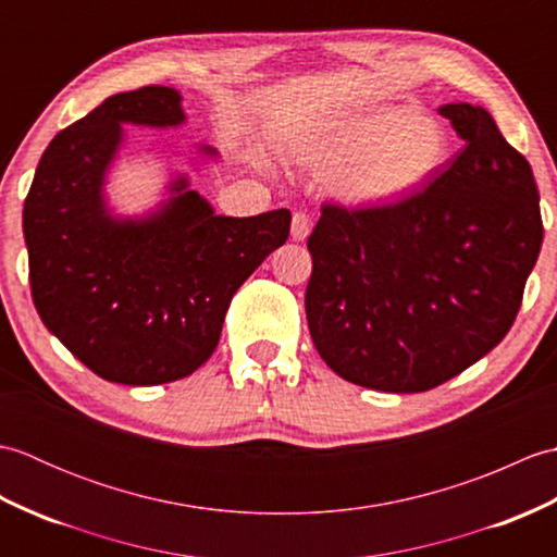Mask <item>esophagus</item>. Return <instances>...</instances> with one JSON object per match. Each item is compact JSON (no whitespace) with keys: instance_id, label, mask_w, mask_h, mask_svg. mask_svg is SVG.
<instances>
[{"instance_id":"1","label":"esophagus","mask_w":557,"mask_h":557,"mask_svg":"<svg viewBox=\"0 0 557 557\" xmlns=\"http://www.w3.org/2000/svg\"><path fill=\"white\" fill-rule=\"evenodd\" d=\"M309 232H311V218L306 215V212H294V218H292V239L294 242H304L306 236H309Z\"/></svg>"}]
</instances>
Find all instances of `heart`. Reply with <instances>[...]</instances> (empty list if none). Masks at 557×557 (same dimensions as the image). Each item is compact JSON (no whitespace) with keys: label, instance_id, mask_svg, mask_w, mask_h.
<instances>
[{"label":"heart","instance_id":"b5f03b06","mask_svg":"<svg viewBox=\"0 0 557 557\" xmlns=\"http://www.w3.org/2000/svg\"><path fill=\"white\" fill-rule=\"evenodd\" d=\"M447 134L409 110L361 114L315 138L306 160L337 172L335 194L351 206H381L411 194L447 160Z\"/></svg>","mask_w":557,"mask_h":557}]
</instances>
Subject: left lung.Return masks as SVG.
Here are the masks:
<instances>
[{"instance_id":"obj_1","label":"left lung","mask_w":557,"mask_h":557,"mask_svg":"<svg viewBox=\"0 0 557 557\" xmlns=\"http://www.w3.org/2000/svg\"><path fill=\"white\" fill-rule=\"evenodd\" d=\"M465 148L395 203H323L306 318L323 361L383 393H425L510 333L543 242L529 160L474 104H445Z\"/></svg>"}]
</instances>
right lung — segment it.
Instances as JSON below:
<instances>
[{
    "label": "right lung",
    "mask_w": 557,
    "mask_h": 557,
    "mask_svg": "<svg viewBox=\"0 0 557 557\" xmlns=\"http://www.w3.org/2000/svg\"><path fill=\"white\" fill-rule=\"evenodd\" d=\"M180 100L164 86L108 98L52 138L23 203L35 309L110 383L160 385L191 375L215 351L234 292L289 236L287 208L212 215L196 191H184V180L156 218L108 215L102 176L120 146V124H180Z\"/></svg>",
    "instance_id": "1"
}]
</instances>
